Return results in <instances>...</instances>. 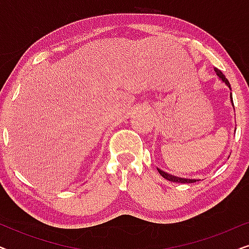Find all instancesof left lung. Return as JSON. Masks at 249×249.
Returning <instances> with one entry per match:
<instances>
[{
  "instance_id": "left-lung-1",
  "label": "left lung",
  "mask_w": 249,
  "mask_h": 249,
  "mask_svg": "<svg viewBox=\"0 0 249 249\" xmlns=\"http://www.w3.org/2000/svg\"><path fill=\"white\" fill-rule=\"evenodd\" d=\"M214 72L216 73V76L220 78V80H222L224 84L227 85L228 87H229V89L231 90V86H230V84H229V81H228V79L226 78V76H224V74L221 72V71L219 70V69H216V68H214ZM230 101H231V104H232V107H233V101H232V94L230 93ZM234 108V107H233ZM228 159H229V156H228ZM158 171H159V173L160 175H161L163 178L164 179H166V180H169V181H171V182H179V183H192V182H196L197 181V179H188V178H180V177H177V176H173V175H170V173H168V172H165V171H163V170H161V169H159L158 168Z\"/></svg>"
}]
</instances>
